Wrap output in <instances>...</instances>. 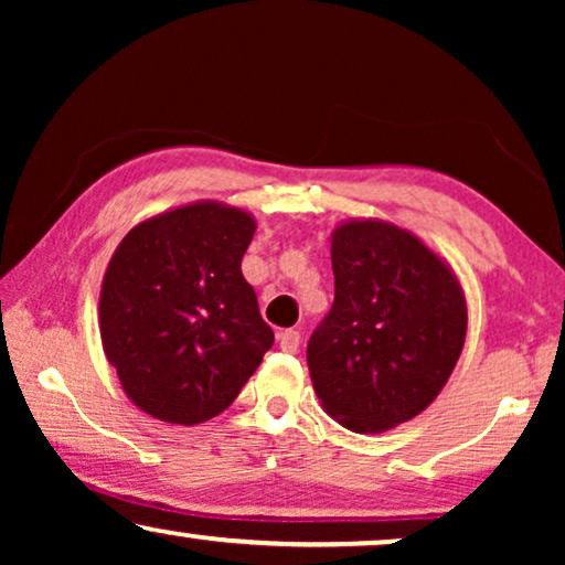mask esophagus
<instances>
[{"mask_svg": "<svg viewBox=\"0 0 565 565\" xmlns=\"http://www.w3.org/2000/svg\"><path fill=\"white\" fill-rule=\"evenodd\" d=\"M280 350L282 352H298V347H300V331H296V329H285V331H280Z\"/></svg>", "mask_w": 565, "mask_h": 565, "instance_id": "obj_1", "label": "esophagus"}]
</instances>
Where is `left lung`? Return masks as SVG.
<instances>
[{"label":"left lung","instance_id":"1","mask_svg":"<svg viewBox=\"0 0 565 565\" xmlns=\"http://www.w3.org/2000/svg\"><path fill=\"white\" fill-rule=\"evenodd\" d=\"M334 306L308 339V373L331 419L381 435L419 416L452 375L468 331L447 262L388 221L331 234Z\"/></svg>","mask_w":565,"mask_h":565}]
</instances>
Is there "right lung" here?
Masks as SVG:
<instances>
[{"instance_id": "add662e5", "label": "right lung", "mask_w": 565, "mask_h": 565, "mask_svg": "<svg viewBox=\"0 0 565 565\" xmlns=\"http://www.w3.org/2000/svg\"><path fill=\"white\" fill-rule=\"evenodd\" d=\"M257 221L198 200L151 215L115 249L99 290V337L126 396L167 424L234 404L273 347L242 259Z\"/></svg>"}]
</instances>
